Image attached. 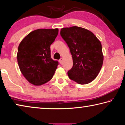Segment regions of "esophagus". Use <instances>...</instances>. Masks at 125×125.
<instances>
[{"instance_id": "obj_1", "label": "esophagus", "mask_w": 125, "mask_h": 125, "mask_svg": "<svg viewBox=\"0 0 125 125\" xmlns=\"http://www.w3.org/2000/svg\"><path fill=\"white\" fill-rule=\"evenodd\" d=\"M59 62H60V63H61V64H62L63 63V58H61L60 60H59Z\"/></svg>"}]
</instances>
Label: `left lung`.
Masks as SVG:
<instances>
[{
    "label": "left lung",
    "mask_w": 125,
    "mask_h": 125,
    "mask_svg": "<svg viewBox=\"0 0 125 125\" xmlns=\"http://www.w3.org/2000/svg\"><path fill=\"white\" fill-rule=\"evenodd\" d=\"M61 35L72 55L73 65L68 72V77L79 84L92 82L103 63L100 41L90 31L78 26L61 29Z\"/></svg>",
    "instance_id": "1"
}]
</instances>
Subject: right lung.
Instances as JSON below:
<instances>
[{
  "instance_id": "right-lung-1",
  "label": "right lung",
  "mask_w": 125,
  "mask_h": 125,
  "mask_svg": "<svg viewBox=\"0 0 125 125\" xmlns=\"http://www.w3.org/2000/svg\"><path fill=\"white\" fill-rule=\"evenodd\" d=\"M58 33V29L35 30L20 43L18 63L21 72L30 83L41 85L52 78L58 62L51 57L50 46Z\"/></svg>"
}]
</instances>
